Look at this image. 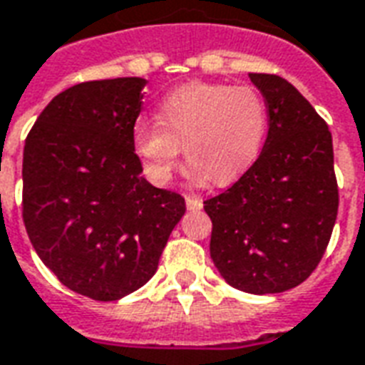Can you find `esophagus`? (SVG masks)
Listing matches in <instances>:
<instances>
[{
  "instance_id": "esophagus-1",
  "label": "esophagus",
  "mask_w": 365,
  "mask_h": 365,
  "mask_svg": "<svg viewBox=\"0 0 365 365\" xmlns=\"http://www.w3.org/2000/svg\"><path fill=\"white\" fill-rule=\"evenodd\" d=\"M185 205L190 210H201L203 209V199L195 195H185Z\"/></svg>"
}]
</instances>
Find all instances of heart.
<instances>
[{"label":"heart","mask_w":365,"mask_h":365,"mask_svg":"<svg viewBox=\"0 0 365 365\" xmlns=\"http://www.w3.org/2000/svg\"><path fill=\"white\" fill-rule=\"evenodd\" d=\"M265 98L250 85L190 83L164 96L156 123L133 128L135 155L155 185L172 180L180 155L191 162L193 180L226 185L257 160L265 143Z\"/></svg>","instance_id":"obj_1"}]
</instances>
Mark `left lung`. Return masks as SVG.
<instances>
[{
	"instance_id": "8db88e82",
	"label": "left lung",
	"mask_w": 365,
	"mask_h": 365,
	"mask_svg": "<svg viewBox=\"0 0 365 365\" xmlns=\"http://www.w3.org/2000/svg\"><path fill=\"white\" fill-rule=\"evenodd\" d=\"M250 79L267 102L269 133L253 166L205 201L212 220L210 259L237 290L279 294L312 274L333 234V137L288 81L267 73H250Z\"/></svg>"
}]
</instances>
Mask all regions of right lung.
<instances>
[{
    "mask_svg": "<svg viewBox=\"0 0 365 365\" xmlns=\"http://www.w3.org/2000/svg\"><path fill=\"white\" fill-rule=\"evenodd\" d=\"M141 77L88 81L42 110L23 153V220L69 290L114 302L147 284L185 201L143 178L135 155Z\"/></svg>",
    "mask_w": 365,
    "mask_h": 365,
    "instance_id": "add662e5",
    "label": "right lung"
}]
</instances>
